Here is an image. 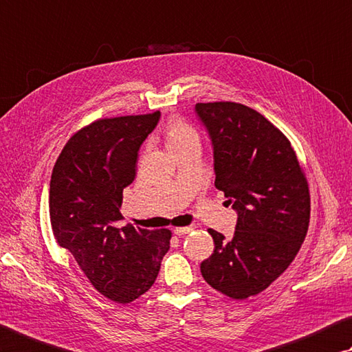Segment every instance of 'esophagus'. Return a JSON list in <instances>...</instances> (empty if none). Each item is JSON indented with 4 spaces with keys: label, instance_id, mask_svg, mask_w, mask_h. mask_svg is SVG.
Returning a JSON list of instances; mask_svg holds the SVG:
<instances>
[{
    "label": "esophagus",
    "instance_id": "esophagus-1",
    "mask_svg": "<svg viewBox=\"0 0 352 352\" xmlns=\"http://www.w3.org/2000/svg\"><path fill=\"white\" fill-rule=\"evenodd\" d=\"M192 226H182V228H175L174 229V234L175 235H184V234H188V232H190L192 231Z\"/></svg>",
    "mask_w": 352,
    "mask_h": 352
}]
</instances>
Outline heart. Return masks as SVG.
Listing matches in <instances>:
<instances>
[{"label":"heart","instance_id":"1","mask_svg":"<svg viewBox=\"0 0 352 352\" xmlns=\"http://www.w3.org/2000/svg\"><path fill=\"white\" fill-rule=\"evenodd\" d=\"M166 143L172 152H177L190 144H200V137L192 126L182 120H174L166 129Z\"/></svg>","mask_w":352,"mask_h":352}]
</instances>
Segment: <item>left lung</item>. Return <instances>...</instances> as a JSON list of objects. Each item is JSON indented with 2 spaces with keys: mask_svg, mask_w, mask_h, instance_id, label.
<instances>
[{
  "mask_svg": "<svg viewBox=\"0 0 352 352\" xmlns=\"http://www.w3.org/2000/svg\"><path fill=\"white\" fill-rule=\"evenodd\" d=\"M214 151L215 188L237 212L232 239L209 229L214 254L201 276L243 300L265 291L296 258L309 226L308 182L296 152L263 115L231 101L197 103Z\"/></svg>",
  "mask_w": 352,
  "mask_h": 352,
  "instance_id": "8db88e82",
  "label": "left lung"
}]
</instances>
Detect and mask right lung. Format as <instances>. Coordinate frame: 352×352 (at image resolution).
Here are the masks:
<instances>
[{
    "instance_id": "add662e5",
    "label": "right lung",
    "mask_w": 352,
    "mask_h": 352,
    "mask_svg": "<svg viewBox=\"0 0 352 352\" xmlns=\"http://www.w3.org/2000/svg\"><path fill=\"white\" fill-rule=\"evenodd\" d=\"M160 115L103 118L82 127L63 148L50 177L56 243L72 252L95 289L123 305L151 289L170 245L169 229L117 228L123 189L135 178L140 146Z\"/></svg>"
}]
</instances>
